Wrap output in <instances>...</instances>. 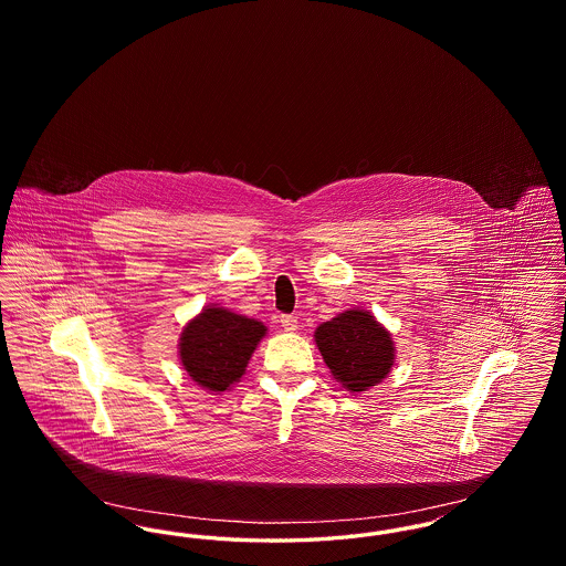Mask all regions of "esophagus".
<instances>
[{
  "mask_svg": "<svg viewBox=\"0 0 566 566\" xmlns=\"http://www.w3.org/2000/svg\"><path fill=\"white\" fill-rule=\"evenodd\" d=\"M280 323L284 326V331H289V333H293L298 328V321H296V316H282L280 318Z\"/></svg>",
  "mask_w": 566,
  "mask_h": 566,
  "instance_id": "obj_1",
  "label": "esophagus"
}]
</instances>
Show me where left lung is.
Returning a JSON list of instances; mask_svg holds the SVG:
<instances>
[{"label":"left lung","instance_id":"left-lung-1","mask_svg":"<svg viewBox=\"0 0 566 566\" xmlns=\"http://www.w3.org/2000/svg\"><path fill=\"white\" fill-rule=\"evenodd\" d=\"M314 339L333 377L350 392L376 386L395 365L390 333L365 310H348L321 324Z\"/></svg>","mask_w":566,"mask_h":566}]
</instances>
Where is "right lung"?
I'll return each mask as SVG.
<instances>
[{
  "instance_id": "1",
  "label": "right lung",
  "mask_w": 566,
  "mask_h": 566,
  "mask_svg": "<svg viewBox=\"0 0 566 566\" xmlns=\"http://www.w3.org/2000/svg\"><path fill=\"white\" fill-rule=\"evenodd\" d=\"M265 333L268 326L254 318L208 305L180 335L182 367L201 388L224 392L245 374Z\"/></svg>"
}]
</instances>
